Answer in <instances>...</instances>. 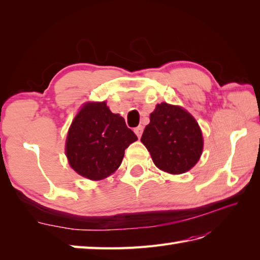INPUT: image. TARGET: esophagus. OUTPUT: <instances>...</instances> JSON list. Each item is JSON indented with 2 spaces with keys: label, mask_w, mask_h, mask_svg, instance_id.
<instances>
[{
  "label": "esophagus",
  "mask_w": 260,
  "mask_h": 260,
  "mask_svg": "<svg viewBox=\"0 0 260 260\" xmlns=\"http://www.w3.org/2000/svg\"><path fill=\"white\" fill-rule=\"evenodd\" d=\"M134 132H135V134L137 135V137H139V139H140V137L142 136V133H143V126H137L136 127V128L134 129Z\"/></svg>",
  "instance_id": "obj_1"
}]
</instances>
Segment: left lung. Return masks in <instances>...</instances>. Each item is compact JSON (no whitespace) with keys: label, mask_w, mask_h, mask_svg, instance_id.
<instances>
[{"label":"left lung","mask_w":260,"mask_h":260,"mask_svg":"<svg viewBox=\"0 0 260 260\" xmlns=\"http://www.w3.org/2000/svg\"><path fill=\"white\" fill-rule=\"evenodd\" d=\"M141 142L155 167L170 174L190 171L200 159L204 145L196 118L183 107L168 103L156 105Z\"/></svg>","instance_id":"left-lung-1"}]
</instances>
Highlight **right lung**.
<instances>
[{"label": "right lung", "instance_id": "1", "mask_svg": "<svg viewBox=\"0 0 260 260\" xmlns=\"http://www.w3.org/2000/svg\"><path fill=\"white\" fill-rule=\"evenodd\" d=\"M135 141L134 132L119 114L110 112L106 102H87L71 121L64 153L76 173L101 181L116 172Z\"/></svg>", "mask_w": 260, "mask_h": 260}]
</instances>
